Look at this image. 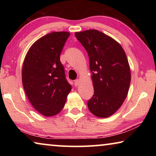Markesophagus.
Segmentation results:
<instances>
[{"mask_svg":"<svg viewBox=\"0 0 156 156\" xmlns=\"http://www.w3.org/2000/svg\"><path fill=\"white\" fill-rule=\"evenodd\" d=\"M79 83H80V80H79V79H76V80H74V85L75 86H78Z\"/></svg>","mask_w":156,"mask_h":156,"instance_id":"esophagus-1","label":"esophagus"}]
</instances>
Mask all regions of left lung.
I'll return each instance as SVG.
<instances>
[{
    "mask_svg": "<svg viewBox=\"0 0 156 156\" xmlns=\"http://www.w3.org/2000/svg\"><path fill=\"white\" fill-rule=\"evenodd\" d=\"M88 53L94 94L88 100L90 112L107 118L122 105L131 83V71L122 47L114 39L96 30L76 32Z\"/></svg>",
    "mask_w": 156,
    "mask_h": 156,
    "instance_id": "8db88e82",
    "label": "left lung"
}]
</instances>
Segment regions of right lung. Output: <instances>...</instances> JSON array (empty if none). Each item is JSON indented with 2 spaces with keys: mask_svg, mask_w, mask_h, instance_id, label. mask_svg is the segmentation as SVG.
<instances>
[{
  "mask_svg": "<svg viewBox=\"0 0 156 156\" xmlns=\"http://www.w3.org/2000/svg\"><path fill=\"white\" fill-rule=\"evenodd\" d=\"M69 35L67 31H56L43 36L31 45L23 62L25 94L34 109L44 116L58 113L72 89L60 60Z\"/></svg>",
  "mask_w": 156,
  "mask_h": 156,
  "instance_id": "right-lung-1",
  "label": "right lung"
}]
</instances>
